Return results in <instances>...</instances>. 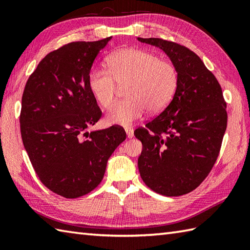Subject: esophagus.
I'll return each mask as SVG.
<instances>
[{
	"label": "esophagus",
	"instance_id": "obj_1",
	"mask_svg": "<svg viewBox=\"0 0 250 250\" xmlns=\"http://www.w3.org/2000/svg\"><path fill=\"white\" fill-rule=\"evenodd\" d=\"M125 133L126 136H128V139H131V137L134 136V131L132 128H125Z\"/></svg>",
	"mask_w": 250,
	"mask_h": 250
}]
</instances>
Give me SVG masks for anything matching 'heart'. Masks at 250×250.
I'll list each match as a JSON object with an SVG mask.
<instances>
[{
	"mask_svg": "<svg viewBox=\"0 0 250 250\" xmlns=\"http://www.w3.org/2000/svg\"><path fill=\"white\" fill-rule=\"evenodd\" d=\"M109 70L92 68L88 86L98 103L109 108L116 101L118 86L125 87L128 98L115 105L107 115L109 125L128 126L145 111L160 113L171 102L178 86V72L171 62L137 48L115 51L107 58Z\"/></svg>",
	"mask_w": 250,
	"mask_h": 250,
	"instance_id": "1",
	"label": "heart"
}]
</instances>
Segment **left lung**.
Wrapping results in <instances>:
<instances>
[{
	"instance_id": "obj_1",
	"label": "left lung",
	"mask_w": 250,
	"mask_h": 250,
	"mask_svg": "<svg viewBox=\"0 0 250 250\" xmlns=\"http://www.w3.org/2000/svg\"><path fill=\"white\" fill-rule=\"evenodd\" d=\"M159 47L178 72V86L160 115L134 131L143 144V182L166 196L189 193L207 177L227 129V103L215 75L187 47L161 39H142Z\"/></svg>"
}]
</instances>
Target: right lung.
Wrapping results in <instances>:
<instances>
[{
    "mask_svg": "<svg viewBox=\"0 0 250 250\" xmlns=\"http://www.w3.org/2000/svg\"><path fill=\"white\" fill-rule=\"evenodd\" d=\"M110 39L73 42L49 52L24 87L20 113L23 146L41 182L66 199L98 187L111 153L126 137L119 125L84 131L102 116L88 75Z\"/></svg>",
    "mask_w": 250,
    "mask_h": 250,
    "instance_id": "add662e5",
    "label": "right lung"
}]
</instances>
